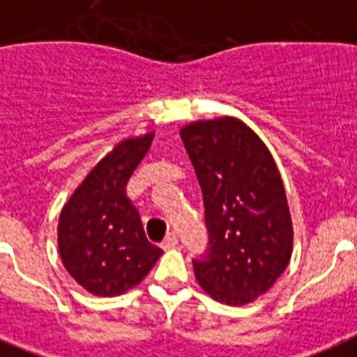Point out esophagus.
Returning a JSON list of instances; mask_svg holds the SVG:
<instances>
[{"label":"esophagus","mask_w":357,"mask_h":357,"mask_svg":"<svg viewBox=\"0 0 357 357\" xmlns=\"http://www.w3.org/2000/svg\"><path fill=\"white\" fill-rule=\"evenodd\" d=\"M176 244H178V235L169 234L166 238H164V243H162V248H164V250L175 248Z\"/></svg>","instance_id":"esophagus-1"}]
</instances>
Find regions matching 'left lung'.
Segmentation results:
<instances>
[{"mask_svg": "<svg viewBox=\"0 0 357 357\" xmlns=\"http://www.w3.org/2000/svg\"><path fill=\"white\" fill-rule=\"evenodd\" d=\"M204 197L208 246L193 259L213 299L246 305L270 290L291 255V219L281 175L263 140L237 119L181 131Z\"/></svg>", "mask_w": 357, "mask_h": 357, "instance_id": "1", "label": "left lung"}]
</instances>
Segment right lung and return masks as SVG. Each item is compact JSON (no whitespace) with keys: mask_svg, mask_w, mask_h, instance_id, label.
Returning a JSON list of instances; mask_svg holds the SVG:
<instances>
[{"mask_svg":"<svg viewBox=\"0 0 357 357\" xmlns=\"http://www.w3.org/2000/svg\"><path fill=\"white\" fill-rule=\"evenodd\" d=\"M153 135L129 138L96 164L60 215L58 248L67 272L94 296H120L146 278L162 250L144 234L126 197L129 176L149 151Z\"/></svg>","mask_w":357,"mask_h":357,"instance_id":"right-lung-1","label":"right lung"}]
</instances>
